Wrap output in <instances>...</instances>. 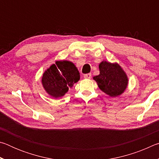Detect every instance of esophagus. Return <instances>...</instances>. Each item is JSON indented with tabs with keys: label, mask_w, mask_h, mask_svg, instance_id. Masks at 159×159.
<instances>
[{
	"label": "esophagus",
	"mask_w": 159,
	"mask_h": 159,
	"mask_svg": "<svg viewBox=\"0 0 159 159\" xmlns=\"http://www.w3.org/2000/svg\"><path fill=\"white\" fill-rule=\"evenodd\" d=\"M83 77H84L85 79H91V74H84V76H83Z\"/></svg>",
	"instance_id": "1"
}]
</instances>
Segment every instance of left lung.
I'll list each match as a JSON object with an SVG mask.
<instances>
[{"label":"left lung","instance_id":"left-lung-1","mask_svg":"<svg viewBox=\"0 0 159 159\" xmlns=\"http://www.w3.org/2000/svg\"><path fill=\"white\" fill-rule=\"evenodd\" d=\"M100 73L93 77L98 87L104 93L116 97L124 92L128 85V78L118 64L103 61L99 64Z\"/></svg>","mask_w":159,"mask_h":159}]
</instances>
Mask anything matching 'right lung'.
Segmentation results:
<instances>
[{
    "mask_svg": "<svg viewBox=\"0 0 159 159\" xmlns=\"http://www.w3.org/2000/svg\"><path fill=\"white\" fill-rule=\"evenodd\" d=\"M80 79V74L74 64L69 61H57L51 65L42 77V83L46 92L53 98L65 95Z\"/></svg>",
    "mask_w": 159,
    "mask_h": 159,
    "instance_id": "obj_1",
    "label": "right lung"
}]
</instances>
